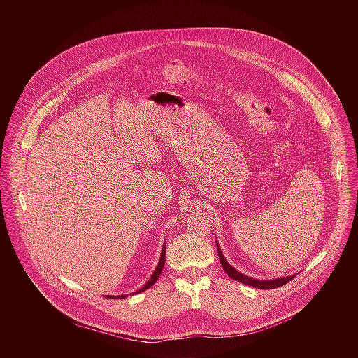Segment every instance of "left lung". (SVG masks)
Listing matches in <instances>:
<instances>
[{"label":"left lung","instance_id":"left-lung-1","mask_svg":"<svg viewBox=\"0 0 358 358\" xmlns=\"http://www.w3.org/2000/svg\"><path fill=\"white\" fill-rule=\"evenodd\" d=\"M216 247H217V255L220 259V264L223 267V270L227 273L229 277H231L233 280L238 281V282H243L245 285H250V287H254L257 289H274V288H280L282 285H285L287 282H289L296 274H292V275H288V277H280V278H275V280H256L252 277H248L243 273H240L238 270H236L233 266L229 264V262L226 260V257L223 255L222 250L219 248V244H217V240H216Z\"/></svg>","mask_w":358,"mask_h":358}]
</instances>
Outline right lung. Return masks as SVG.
I'll list each match as a JSON object with an SVG mask.
<instances>
[{"label": "right lung", "instance_id": "right-lung-1", "mask_svg": "<svg viewBox=\"0 0 358 358\" xmlns=\"http://www.w3.org/2000/svg\"><path fill=\"white\" fill-rule=\"evenodd\" d=\"M164 263H165V243H164V245H162V250H161V256H159V262H158V264H157V267H155V270L153 271V274H152V277L148 280V282L141 288V289H138L136 292H132L131 295H136V294H141V292H143V291H146V289H149L150 287H153L154 284L157 282V280H158V277H159V274H161V271H162V268H164ZM129 295H118V296H111V295H108L107 298L108 299H125V298H128Z\"/></svg>", "mask_w": 358, "mask_h": 358}]
</instances>
